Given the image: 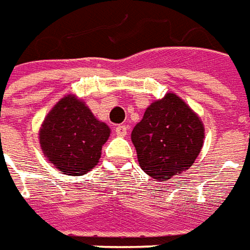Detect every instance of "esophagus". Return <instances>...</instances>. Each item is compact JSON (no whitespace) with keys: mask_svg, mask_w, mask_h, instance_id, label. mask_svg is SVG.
<instances>
[{"mask_svg":"<svg viewBox=\"0 0 250 250\" xmlns=\"http://www.w3.org/2000/svg\"><path fill=\"white\" fill-rule=\"evenodd\" d=\"M126 133H128V126H126V125H118V126H116L117 136L124 137V136H126Z\"/></svg>","mask_w":250,"mask_h":250,"instance_id":"obj_1","label":"esophagus"}]
</instances>
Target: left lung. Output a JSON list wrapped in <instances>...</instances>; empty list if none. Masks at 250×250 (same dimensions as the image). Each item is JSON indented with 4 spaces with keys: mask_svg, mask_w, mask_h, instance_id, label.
<instances>
[{
    "mask_svg": "<svg viewBox=\"0 0 250 250\" xmlns=\"http://www.w3.org/2000/svg\"><path fill=\"white\" fill-rule=\"evenodd\" d=\"M203 140L201 117L175 93L152 102L132 130L140 167L159 182L188 169L201 153Z\"/></svg>",
    "mask_w": 250,
    "mask_h": 250,
    "instance_id": "left-lung-1",
    "label": "left lung"
}]
</instances>
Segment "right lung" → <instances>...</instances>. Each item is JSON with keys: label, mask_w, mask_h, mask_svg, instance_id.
<instances>
[{"label": "right lung", "mask_w": 250, "mask_h": 250, "mask_svg": "<svg viewBox=\"0 0 250 250\" xmlns=\"http://www.w3.org/2000/svg\"><path fill=\"white\" fill-rule=\"evenodd\" d=\"M109 136L110 128L74 94L64 95L48 111L39 130L44 156L71 176H82L98 164Z\"/></svg>", "instance_id": "add662e5"}]
</instances>
